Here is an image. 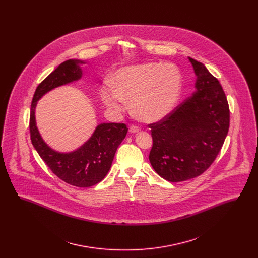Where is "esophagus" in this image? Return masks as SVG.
<instances>
[{
    "mask_svg": "<svg viewBox=\"0 0 258 258\" xmlns=\"http://www.w3.org/2000/svg\"><path fill=\"white\" fill-rule=\"evenodd\" d=\"M139 131H140V126H138V125H136V124H132L131 127H130V132L133 133V134L137 133V132H139Z\"/></svg>",
    "mask_w": 258,
    "mask_h": 258,
    "instance_id": "esophagus-1",
    "label": "esophagus"
}]
</instances>
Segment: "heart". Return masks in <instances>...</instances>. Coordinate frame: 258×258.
<instances>
[{"instance_id": "b5f03b06", "label": "heart", "mask_w": 258, "mask_h": 258, "mask_svg": "<svg viewBox=\"0 0 258 258\" xmlns=\"http://www.w3.org/2000/svg\"><path fill=\"white\" fill-rule=\"evenodd\" d=\"M183 77L177 67L146 62L120 70L114 86L101 88L103 103L109 109L122 111L132 101L135 117L144 122H157L167 116L182 93Z\"/></svg>"}]
</instances>
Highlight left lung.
Returning a JSON list of instances; mask_svg holds the SVG:
<instances>
[{"instance_id":"obj_1","label":"left lung","mask_w":258,"mask_h":258,"mask_svg":"<svg viewBox=\"0 0 258 258\" xmlns=\"http://www.w3.org/2000/svg\"><path fill=\"white\" fill-rule=\"evenodd\" d=\"M197 91L164 118L148 124L153 137L149 160L161 178L183 182L206 171L228 134L230 112L219 80L206 67L188 58Z\"/></svg>"}]
</instances>
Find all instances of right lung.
Masks as SVG:
<instances>
[{
	"mask_svg": "<svg viewBox=\"0 0 258 258\" xmlns=\"http://www.w3.org/2000/svg\"><path fill=\"white\" fill-rule=\"evenodd\" d=\"M83 62L79 60L64 61L39 83L31 104L29 126L32 144L50 170L69 184L89 187L102 181L109 171L117 148L127 133L126 124L100 123L82 147L69 154H61L45 144L38 134L35 119L37 100L56 87L78 80L82 75L78 63Z\"/></svg>",
	"mask_w": 258,
	"mask_h": 258,
	"instance_id": "right-lung-1",
	"label": "right lung"
}]
</instances>
